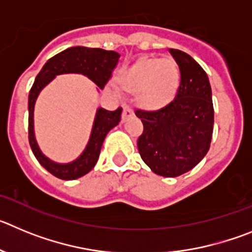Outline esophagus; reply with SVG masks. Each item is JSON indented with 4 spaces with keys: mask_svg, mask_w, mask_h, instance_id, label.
Instances as JSON below:
<instances>
[{
    "mask_svg": "<svg viewBox=\"0 0 252 252\" xmlns=\"http://www.w3.org/2000/svg\"><path fill=\"white\" fill-rule=\"evenodd\" d=\"M133 116V110L130 106H125L124 107V112H122V120H127L128 117Z\"/></svg>",
    "mask_w": 252,
    "mask_h": 252,
    "instance_id": "34e87169",
    "label": "esophagus"
}]
</instances>
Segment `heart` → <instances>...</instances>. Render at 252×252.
I'll list each match as a JSON object with an SVG mask.
<instances>
[{
  "instance_id": "obj_1",
  "label": "heart",
  "mask_w": 252,
  "mask_h": 252,
  "mask_svg": "<svg viewBox=\"0 0 252 252\" xmlns=\"http://www.w3.org/2000/svg\"><path fill=\"white\" fill-rule=\"evenodd\" d=\"M120 82L128 91H137V97L148 107H159L170 101L179 83V69L174 60L145 58L120 75Z\"/></svg>"
}]
</instances>
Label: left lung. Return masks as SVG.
Instances as JSON below:
<instances>
[{
    "label": "left lung",
    "mask_w": 252,
    "mask_h": 252,
    "mask_svg": "<svg viewBox=\"0 0 252 252\" xmlns=\"http://www.w3.org/2000/svg\"><path fill=\"white\" fill-rule=\"evenodd\" d=\"M169 53L180 73L175 97L157 110H135L144 125L137 139L140 157L155 174L166 178L184 174L203 159L215 122L207 73L184 51Z\"/></svg>",
    "instance_id": "obj_1"
}]
</instances>
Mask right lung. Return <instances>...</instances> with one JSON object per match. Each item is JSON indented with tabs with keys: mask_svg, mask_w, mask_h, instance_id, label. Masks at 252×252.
<instances>
[{
	"mask_svg": "<svg viewBox=\"0 0 252 252\" xmlns=\"http://www.w3.org/2000/svg\"><path fill=\"white\" fill-rule=\"evenodd\" d=\"M119 59L120 54L116 51L74 46L50 58L36 75V79L29 93V142L37 161L54 177L63 180H73L83 177L92 170L99 158L104 137L121 121L122 108L120 107L116 111L98 108L93 124L92 135L86 150L75 161L63 165L50 161L48 158L44 157L35 141L32 113L37 94L55 75L64 73H82L92 79L102 90L112 78V73L119 63Z\"/></svg>",
	"mask_w": 252,
	"mask_h": 252,
	"instance_id": "right-lung-1",
	"label": "right lung"
}]
</instances>
